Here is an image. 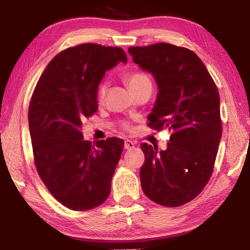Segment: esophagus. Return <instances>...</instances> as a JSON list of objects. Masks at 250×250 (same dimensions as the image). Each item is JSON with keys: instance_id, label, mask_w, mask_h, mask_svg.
I'll return each instance as SVG.
<instances>
[{"instance_id": "1", "label": "esophagus", "mask_w": 250, "mask_h": 250, "mask_svg": "<svg viewBox=\"0 0 250 250\" xmlns=\"http://www.w3.org/2000/svg\"><path fill=\"white\" fill-rule=\"evenodd\" d=\"M134 143L130 141V140H125V149H131V148L134 147Z\"/></svg>"}]
</instances>
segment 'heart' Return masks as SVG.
<instances>
[{
  "instance_id": "b5f03b06",
  "label": "heart",
  "mask_w": 250,
  "mask_h": 250,
  "mask_svg": "<svg viewBox=\"0 0 250 250\" xmlns=\"http://www.w3.org/2000/svg\"><path fill=\"white\" fill-rule=\"evenodd\" d=\"M125 82H126V83H128V86H129L131 91L132 90H135L136 88L143 86V84L150 83L149 78H148L145 74H143L141 72H133V73L128 74V75L125 76ZM106 90H107V86H106L105 83H101L98 88V91H97V99L99 102H102V101L104 100ZM128 126L129 125H125V128H128Z\"/></svg>"
}]
</instances>
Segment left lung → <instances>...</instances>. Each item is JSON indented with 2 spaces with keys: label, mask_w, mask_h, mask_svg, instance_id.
I'll list each match as a JSON object with an SVG mask.
<instances>
[{
  "label": "left lung",
  "mask_w": 250,
  "mask_h": 250,
  "mask_svg": "<svg viewBox=\"0 0 250 250\" xmlns=\"http://www.w3.org/2000/svg\"><path fill=\"white\" fill-rule=\"evenodd\" d=\"M129 52L158 86L148 125L171 132L166 150L141 145L142 189L157 204L184 205L200 194L213 173L222 133L218 89L200 58L184 47L158 43L130 47Z\"/></svg>",
  "instance_id": "8db88e82"
}]
</instances>
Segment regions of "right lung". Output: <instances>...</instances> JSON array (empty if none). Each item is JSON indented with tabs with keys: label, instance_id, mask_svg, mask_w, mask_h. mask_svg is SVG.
<instances>
[{
	"label": "right lung",
	"instance_id": "1",
	"mask_svg": "<svg viewBox=\"0 0 250 250\" xmlns=\"http://www.w3.org/2000/svg\"><path fill=\"white\" fill-rule=\"evenodd\" d=\"M126 60L119 47H71L49 62L32 95L29 128L37 173L70 209H92L110 193L125 142L109 137L91 145L82 126L98 110L97 91L105 72Z\"/></svg>",
	"mask_w": 250,
	"mask_h": 250
}]
</instances>
